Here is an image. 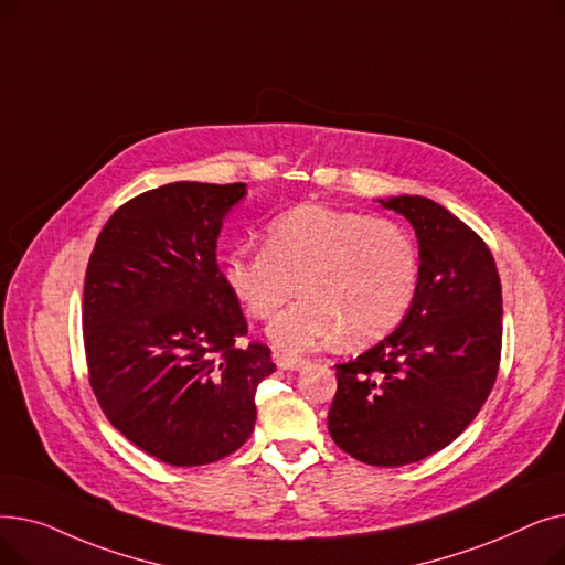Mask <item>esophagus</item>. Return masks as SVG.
<instances>
[{
    "instance_id": "34e87169",
    "label": "esophagus",
    "mask_w": 565,
    "mask_h": 565,
    "mask_svg": "<svg viewBox=\"0 0 565 565\" xmlns=\"http://www.w3.org/2000/svg\"><path fill=\"white\" fill-rule=\"evenodd\" d=\"M273 360L281 371H300L305 366L302 358H292V354H284V352H275Z\"/></svg>"
}]
</instances>
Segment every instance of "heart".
<instances>
[{
  "label": "heart",
  "instance_id": "b5f03b06",
  "mask_svg": "<svg viewBox=\"0 0 565 565\" xmlns=\"http://www.w3.org/2000/svg\"><path fill=\"white\" fill-rule=\"evenodd\" d=\"M224 281L260 320L300 288L302 298L267 330L286 354L341 334L348 345H364L394 332L407 316L419 286V249L396 220L305 203L267 222L265 247H233Z\"/></svg>",
  "mask_w": 565,
  "mask_h": 565
}]
</instances>
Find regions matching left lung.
Instances as JSON below:
<instances>
[{"label":"left lung","instance_id":"obj_1","mask_svg":"<svg viewBox=\"0 0 565 565\" xmlns=\"http://www.w3.org/2000/svg\"><path fill=\"white\" fill-rule=\"evenodd\" d=\"M419 243V286L398 328L337 364L328 428L337 447L375 467L441 451L490 396L501 354V281L488 245L433 199H377Z\"/></svg>","mask_w":565,"mask_h":565}]
</instances>
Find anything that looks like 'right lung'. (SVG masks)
Returning a JSON list of instances; mask_svg holds the SVG:
<instances>
[{"label": "right lung", "mask_w": 565, "mask_h": 565, "mask_svg": "<svg viewBox=\"0 0 565 565\" xmlns=\"http://www.w3.org/2000/svg\"><path fill=\"white\" fill-rule=\"evenodd\" d=\"M247 185L178 181L124 203L86 265L88 382L109 424L173 467L226 458L256 424V387L277 371L247 334L217 265V237Z\"/></svg>", "instance_id": "obj_1"}]
</instances>
